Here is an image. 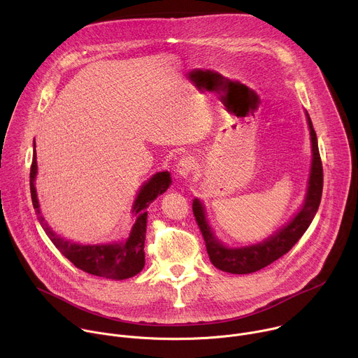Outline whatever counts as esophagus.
Instances as JSON below:
<instances>
[{
  "label": "esophagus",
  "instance_id": "1",
  "mask_svg": "<svg viewBox=\"0 0 358 358\" xmlns=\"http://www.w3.org/2000/svg\"><path fill=\"white\" fill-rule=\"evenodd\" d=\"M195 166H196V163H195L194 157L185 156V157H182V159L178 162V164L176 166V169H177V173H178V176H180L181 178H187V177L195 170Z\"/></svg>",
  "mask_w": 358,
  "mask_h": 358
}]
</instances>
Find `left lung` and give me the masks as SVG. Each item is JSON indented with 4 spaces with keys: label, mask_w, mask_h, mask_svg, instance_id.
Listing matches in <instances>:
<instances>
[{
    "label": "left lung",
    "mask_w": 358,
    "mask_h": 358,
    "mask_svg": "<svg viewBox=\"0 0 358 358\" xmlns=\"http://www.w3.org/2000/svg\"><path fill=\"white\" fill-rule=\"evenodd\" d=\"M308 122H309V129L312 136V151H313L308 194H306V199L301 210L279 232L273 234L271 238H268L266 241L258 245H252L246 248H235V249L227 248L214 236L206 220V213H203L202 203L198 199H194L192 213H194L196 225L202 234L203 242H206L210 261L220 271L235 273V275H245V273H252V272L264 269L265 266L271 265L272 262L283 257L285 253H287L312 224L322 199L323 166H322V159H320L319 145H317V136L313 129L309 113H308Z\"/></svg>",
    "instance_id": "obj_1"
}]
</instances>
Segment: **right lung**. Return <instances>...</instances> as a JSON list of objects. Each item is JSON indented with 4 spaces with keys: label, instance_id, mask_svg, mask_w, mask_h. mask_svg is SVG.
<instances>
[{
    "label": "right lung",
    "instance_id": "obj_1",
    "mask_svg": "<svg viewBox=\"0 0 358 358\" xmlns=\"http://www.w3.org/2000/svg\"><path fill=\"white\" fill-rule=\"evenodd\" d=\"M36 176V152L34 141V157L29 173V188L31 198L35 213L38 214V221L42 225L48 238L59 249V252L68 258L78 269L112 280H123L136 276L144 268V239L147 227V207L159 195L167 191L171 184L170 174L167 171L157 173L145 182L137 199L134 202L133 213L136 214V222L133 225L131 234L126 242L113 245H78L59 238L50 229L43 218L39 215V203L36 198V191L34 180Z\"/></svg>",
    "mask_w": 358,
    "mask_h": 358
}]
</instances>
